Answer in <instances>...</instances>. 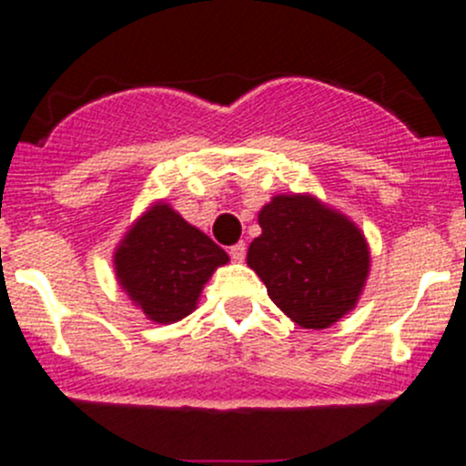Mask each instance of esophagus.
Segmentation results:
<instances>
[{
    "mask_svg": "<svg viewBox=\"0 0 466 466\" xmlns=\"http://www.w3.org/2000/svg\"><path fill=\"white\" fill-rule=\"evenodd\" d=\"M229 257H232V261L246 259V243H237V246L229 248Z\"/></svg>",
    "mask_w": 466,
    "mask_h": 466,
    "instance_id": "obj_1",
    "label": "esophagus"
}]
</instances>
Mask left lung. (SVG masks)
I'll return each instance as SVG.
<instances>
[{
  "instance_id": "1",
  "label": "left lung",
  "mask_w": 466,
  "mask_h": 466,
  "mask_svg": "<svg viewBox=\"0 0 466 466\" xmlns=\"http://www.w3.org/2000/svg\"><path fill=\"white\" fill-rule=\"evenodd\" d=\"M248 266L272 302L302 329H327L359 302L370 248L347 216L313 196H275L259 211Z\"/></svg>"
}]
</instances>
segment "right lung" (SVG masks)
Listing matches in <instances>:
<instances>
[{
  "mask_svg": "<svg viewBox=\"0 0 466 466\" xmlns=\"http://www.w3.org/2000/svg\"><path fill=\"white\" fill-rule=\"evenodd\" d=\"M229 257L171 205L150 207L115 252V272L135 307L157 324L189 316L203 286Z\"/></svg>",
  "mask_w": 466,
  "mask_h": 466,
  "instance_id": "right-lung-1",
  "label": "right lung"
}]
</instances>
